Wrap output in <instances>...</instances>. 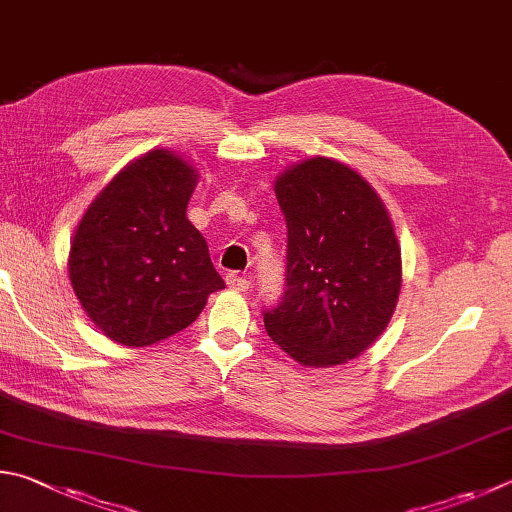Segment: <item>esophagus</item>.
<instances>
[{
    "instance_id": "obj_1",
    "label": "esophagus",
    "mask_w": 512,
    "mask_h": 512,
    "mask_svg": "<svg viewBox=\"0 0 512 512\" xmlns=\"http://www.w3.org/2000/svg\"><path fill=\"white\" fill-rule=\"evenodd\" d=\"M226 284L232 288V291H248L250 280H248V277L237 275V273H228L226 275Z\"/></svg>"
}]
</instances>
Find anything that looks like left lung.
<instances>
[{"label":"left lung","instance_id":"left-lung-1","mask_svg":"<svg viewBox=\"0 0 512 512\" xmlns=\"http://www.w3.org/2000/svg\"><path fill=\"white\" fill-rule=\"evenodd\" d=\"M288 228L286 291L264 313L268 336L304 367H333L376 342L403 284L401 246L378 192L327 156L275 179Z\"/></svg>","mask_w":512,"mask_h":512}]
</instances>
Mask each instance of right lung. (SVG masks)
I'll use <instances>...</instances> for the list:
<instances>
[{
	"label": "right lung",
	"instance_id": "right-lung-1",
	"mask_svg": "<svg viewBox=\"0 0 512 512\" xmlns=\"http://www.w3.org/2000/svg\"><path fill=\"white\" fill-rule=\"evenodd\" d=\"M197 167L170 150L127 163L91 201L69 250V280L91 322L125 347H150L199 318L224 280L185 215Z\"/></svg>",
	"mask_w": 512,
	"mask_h": 512
}]
</instances>
